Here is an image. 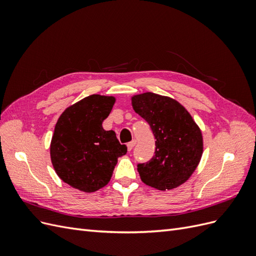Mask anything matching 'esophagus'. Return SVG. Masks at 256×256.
Instances as JSON below:
<instances>
[{
  "instance_id": "34e87169",
  "label": "esophagus",
  "mask_w": 256,
  "mask_h": 256,
  "mask_svg": "<svg viewBox=\"0 0 256 256\" xmlns=\"http://www.w3.org/2000/svg\"><path fill=\"white\" fill-rule=\"evenodd\" d=\"M136 140H132L131 142H129L128 144H127V148H128V152H131L132 150V148L134 147V145H136Z\"/></svg>"
}]
</instances>
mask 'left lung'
<instances>
[{
	"label": "left lung",
	"instance_id": "obj_1",
	"mask_svg": "<svg viewBox=\"0 0 256 256\" xmlns=\"http://www.w3.org/2000/svg\"><path fill=\"white\" fill-rule=\"evenodd\" d=\"M131 104L150 124L156 138L154 157L138 164L141 180L161 191L180 187L202 158V131L187 109L171 97L146 92L131 97Z\"/></svg>",
	"mask_w": 256,
	"mask_h": 256
}]
</instances>
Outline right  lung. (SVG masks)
<instances>
[{
    "mask_svg": "<svg viewBox=\"0 0 256 256\" xmlns=\"http://www.w3.org/2000/svg\"><path fill=\"white\" fill-rule=\"evenodd\" d=\"M116 102L113 96L90 95L69 106L58 118L50 144L54 171L72 188L92 193L110 182L118 157L127 152L102 122Z\"/></svg>",
    "mask_w": 256,
    "mask_h": 256,
    "instance_id": "right-lung-1",
    "label": "right lung"
}]
</instances>
